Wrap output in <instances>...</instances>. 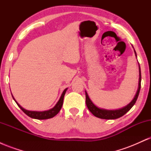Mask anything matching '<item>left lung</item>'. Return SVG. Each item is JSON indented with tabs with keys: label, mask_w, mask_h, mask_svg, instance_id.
Wrapping results in <instances>:
<instances>
[{
	"label": "left lung",
	"mask_w": 151,
	"mask_h": 151,
	"mask_svg": "<svg viewBox=\"0 0 151 151\" xmlns=\"http://www.w3.org/2000/svg\"><path fill=\"white\" fill-rule=\"evenodd\" d=\"M135 54L136 56V52L134 50ZM137 57V56H136ZM139 81H138V88L137 90V92L135 95L134 98L133 100L126 106L124 108H121L120 109H116V110H107V109H100L96 106V105L93 104V103L90 99L88 93L85 91L86 94V104L87 106V108L91 111V113L95 116L96 117L100 118V119H116L118 118H120L124 115V114L127 113L128 111L133 107V106L136 103L137 99H138V94H139L140 89H141V68H140L139 65Z\"/></svg>",
	"instance_id": "obj_1"
}]
</instances>
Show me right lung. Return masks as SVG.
<instances>
[{"label":"right lung","mask_w":151,"mask_h":151,"mask_svg":"<svg viewBox=\"0 0 151 151\" xmlns=\"http://www.w3.org/2000/svg\"><path fill=\"white\" fill-rule=\"evenodd\" d=\"M67 90V89H65L62 92L61 96H60V99L58 101V103L56 104V105L53 107L52 109H50V110L47 111H28V110H26L24 108L20 106L19 104L15 101V99L13 97V99L15 100V101L16 102V104H18V106L21 109V110L22 111L25 113L26 115H27L28 116H30V118H32V119H40V120H43V119H51L56 116L57 114L59 113V111H60L61 109L62 104H63V99H64V96H65V94L66 93V91Z\"/></svg>","instance_id":"obj_1"}]
</instances>
